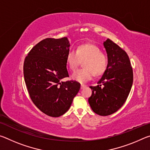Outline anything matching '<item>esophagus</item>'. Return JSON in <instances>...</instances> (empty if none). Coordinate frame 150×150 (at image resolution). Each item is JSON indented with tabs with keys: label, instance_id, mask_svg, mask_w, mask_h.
I'll use <instances>...</instances> for the list:
<instances>
[{
	"label": "esophagus",
	"instance_id": "34e87169",
	"mask_svg": "<svg viewBox=\"0 0 150 150\" xmlns=\"http://www.w3.org/2000/svg\"><path fill=\"white\" fill-rule=\"evenodd\" d=\"M86 87H87V86H86L85 85L81 84V89H83V88H84Z\"/></svg>",
	"mask_w": 150,
	"mask_h": 150
}]
</instances>
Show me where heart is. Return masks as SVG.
I'll list each match as a JSON object with an SVG mask.
<instances>
[{
  "mask_svg": "<svg viewBox=\"0 0 150 150\" xmlns=\"http://www.w3.org/2000/svg\"><path fill=\"white\" fill-rule=\"evenodd\" d=\"M81 62H83V69L73 73L72 79L79 83H85L93 78V75H103L107 69L108 59L97 45L92 44L81 45L76 52L70 50L66 56V62L69 69L74 71Z\"/></svg>",
  "mask_w": 150,
  "mask_h": 150,
  "instance_id": "obj_1",
  "label": "heart"
}]
</instances>
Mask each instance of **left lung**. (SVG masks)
Returning a JSON list of instances; mask_svg holds the SVG:
<instances>
[{"label":"left lung","mask_w":150,"mask_h":150,"mask_svg":"<svg viewBox=\"0 0 150 150\" xmlns=\"http://www.w3.org/2000/svg\"><path fill=\"white\" fill-rule=\"evenodd\" d=\"M107 57V69L95 87L88 103L93 111L100 116L115 113L126 102L133 83V70L128 54L110 39L103 43Z\"/></svg>","instance_id":"8db88e82"}]
</instances>
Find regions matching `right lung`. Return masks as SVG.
I'll return each mask as SVG.
<instances>
[{
    "instance_id": "add662e5",
    "label": "right lung",
    "mask_w": 150,
    "mask_h": 150,
    "mask_svg": "<svg viewBox=\"0 0 150 150\" xmlns=\"http://www.w3.org/2000/svg\"><path fill=\"white\" fill-rule=\"evenodd\" d=\"M70 44L67 37L46 38L30 50L24 63V77L30 98L42 112L59 117L69 110L80 89L69 77L66 56Z\"/></svg>"
}]
</instances>
